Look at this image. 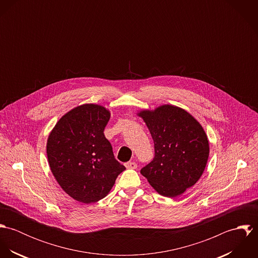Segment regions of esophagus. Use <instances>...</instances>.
<instances>
[{
	"mask_svg": "<svg viewBox=\"0 0 258 258\" xmlns=\"http://www.w3.org/2000/svg\"><path fill=\"white\" fill-rule=\"evenodd\" d=\"M125 167L127 169H136L137 164L135 162H127V163H125Z\"/></svg>",
	"mask_w": 258,
	"mask_h": 258,
	"instance_id": "obj_1",
	"label": "esophagus"
}]
</instances>
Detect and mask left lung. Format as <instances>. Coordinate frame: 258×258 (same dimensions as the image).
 <instances>
[{
	"label": "left lung",
	"instance_id": "1",
	"mask_svg": "<svg viewBox=\"0 0 258 258\" xmlns=\"http://www.w3.org/2000/svg\"><path fill=\"white\" fill-rule=\"evenodd\" d=\"M154 141L155 157L141 174L160 195L175 198L196 184L203 175L210 154L202 125L186 111L162 105L138 113Z\"/></svg>",
	"mask_w": 258,
	"mask_h": 258
}]
</instances>
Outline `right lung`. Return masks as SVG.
<instances>
[{
  "label": "right lung",
  "instance_id": "1",
  "mask_svg": "<svg viewBox=\"0 0 258 258\" xmlns=\"http://www.w3.org/2000/svg\"><path fill=\"white\" fill-rule=\"evenodd\" d=\"M110 112L83 104L64 114L50 132L46 154L52 175L73 199L92 204L110 191L126 168L114 157L104 129Z\"/></svg>",
  "mask_w": 258,
  "mask_h": 258
}]
</instances>
